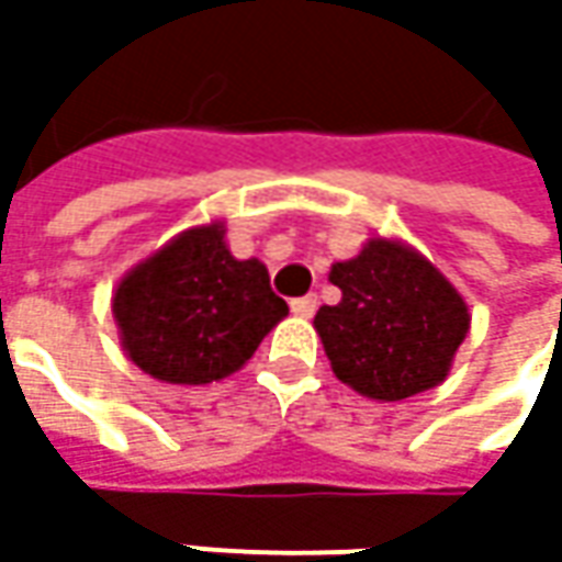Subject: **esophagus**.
Instances as JSON below:
<instances>
[{"label":"esophagus","mask_w":562,"mask_h":562,"mask_svg":"<svg viewBox=\"0 0 562 562\" xmlns=\"http://www.w3.org/2000/svg\"><path fill=\"white\" fill-rule=\"evenodd\" d=\"M315 306H318V300H315L313 293H310V296H296V300H291V313L300 315V318H310V315L315 313Z\"/></svg>","instance_id":"34e87169"}]
</instances>
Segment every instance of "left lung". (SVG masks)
Here are the masks:
<instances>
[{"mask_svg": "<svg viewBox=\"0 0 562 562\" xmlns=\"http://www.w3.org/2000/svg\"><path fill=\"white\" fill-rule=\"evenodd\" d=\"M337 306L315 313L335 375L372 400H406L441 384L469 335V306L413 247L372 237L331 266Z\"/></svg>", "mask_w": 562, "mask_h": 562, "instance_id": "obj_1", "label": "left lung"}]
</instances>
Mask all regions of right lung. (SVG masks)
<instances>
[{
  "label": "right lung",
  "instance_id": "right-lung-1",
  "mask_svg": "<svg viewBox=\"0 0 562 562\" xmlns=\"http://www.w3.org/2000/svg\"><path fill=\"white\" fill-rule=\"evenodd\" d=\"M121 347L146 375L209 384L237 372L288 315L259 259H234L225 225L178 234L121 278L112 296Z\"/></svg>",
  "mask_w": 562,
  "mask_h": 562
}]
</instances>
